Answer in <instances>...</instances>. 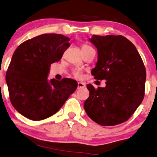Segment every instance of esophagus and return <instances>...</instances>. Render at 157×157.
<instances>
[{"label": "esophagus", "mask_w": 157, "mask_h": 157, "mask_svg": "<svg viewBox=\"0 0 157 157\" xmlns=\"http://www.w3.org/2000/svg\"><path fill=\"white\" fill-rule=\"evenodd\" d=\"M85 86H86V84L84 83H82V82H78V88H84Z\"/></svg>", "instance_id": "obj_1"}]
</instances>
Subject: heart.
Segmentation results:
<instances>
[{"instance_id": "heart-1", "label": "heart", "mask_w": 157, "mask_h": 157, "mask_svg": "<svg viewBox=\"0 0 157 157\" xmlns=\"http://www.w3.org/2000/svg\"><path fill=\"white\" fill-rule=\"evenodd\" d=\"M89 48H91L90 45L84 44V45H83V46H82V50L89 49ZM72 74H73V76L74 77H76V78H81L82 71L81 70V69H74V70L72 71Z\"/></svg>"}]
</instances>
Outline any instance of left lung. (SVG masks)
Here are the masks:
<instances>
[{
	"label": "left lung",
	"instance_id": "obj_1",
	"mask_svg": "<svg viewBox=\"0 0 157 157\" xmlns=\"http://www.w3.org/2000/svg\"><path fill=\"white\" fill-rule=\"evenodd\" d=\"M98 60L91 74L105 79V88L88 84L90 95L84 103L89 117L104 126L122 124L134 114L144 96L146 69L136 48L121 35L90 38Z\"/></svg>",
	"mask_w": 157,
	"mask_h": 157
}]
</instances>
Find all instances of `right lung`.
Here are the masks:
<instances>
[{
    "mask_svg": "<svg viewBox=\"0 0 157 157\" xmlns=\"http://www.w3.org/2000/svg\"><path fill=\"white\" fill-rule=\"evenodd\" d=\"M69 38L45 33L19 45L6 72L10 100L14 109L28 119L51 117L76 90L77 82L64 78L48 80L52 63L61 59L70 46Z\"/></svg>",
    "mask_w": 157,
    "mask_h": 157,
    "instance_id": "1",
    "label": "right lung"
}]
</instances>
